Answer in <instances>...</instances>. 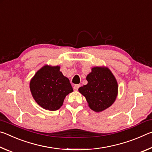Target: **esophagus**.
Segmentation results:
<instances>
[{"instance_id": "esophagus-1", "label": "esophagus", "mask_w": 152, "mask_h": 152, "mask_svg": "<svg viewBox=\"0 0 152 152\" xmlns=\"http://www.w3.org/2000/svg\"><path fill=\"white\" fill-rule=\"evenodd\" d=\"M80 86V84H76V85L74 86V91H78Z\"/></svg>"}]
</instances>
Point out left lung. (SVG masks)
I'll list each match as a JSON object with an SVG mask.
<instances>
[{
	"label": "left lung",
	"mask_w": 152,
	"mask_h": 152,
	"mask_svg": "<svg viewBox=\"0 0 152 152\" xmlns=\"http://www.w3.org/2000/svg\"><path fill=\"white\" fill-rule=\"evenodd\" d=\"M86 80L88 83L80 87L78 91L86 98L90 109L99 113L114 103L118 94V83L109 68L93 67Z\"/></svg>",
	"instance_id": "obj_1"
}]
</instances>
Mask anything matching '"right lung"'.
<instances>
[{"mask_svg":"<svg viewBox=\"0 0 152 152\" xmlns=\"http://www.w3.org/2000/svg\"><path fill=\"white\" fill-rule=\"evenodd\" d=\"M60 69V66L45 65L31 79L29 88L33 99L45 110L59 109L67 95L73 92L70 80Z\"/></svg>","mask_w":152,"mask_h":152,"instance_id":"1","label":"right lung"}]
</instances>
